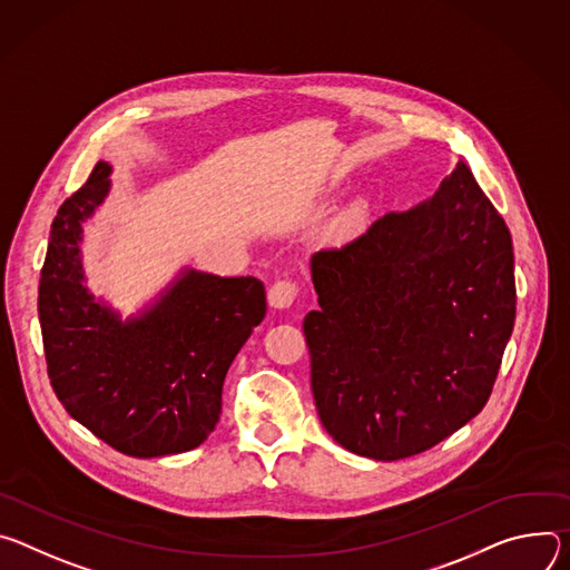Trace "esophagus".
I'll list each match as a JSON object with an SVG mask.
<instances>
[{
    "instance_id": "esophagus-1",
    "label": "esophagus",
    "mask_w": 570,
    "mask_h": 570,
    "mask_svg": "<svg viewBox=\"0 0 570 570\" xmlns=\"http://www.w3.org/2000/svg\"><path fill=\"white\" fill-rule=\"evenodd\" d=\"M296 294H298V289H296V285H294L292 281H278V283H274V285L269 287L267 298H269V305H272V307L285 309V307H289V305L294 303Z\"/></svg>"
}]
</instances>
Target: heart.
<instances>
[{
	"label": "heart",
	"instance_id": "obj_1",
	"mask_svg": "<svg viewBox=\"0 0 570 570\" xmlns=\"http://www.w3.org/2000/svg\"><path fill=\"white\" fill-rule=\"evenodd\" d=\"M366 215H368V208H366L364 202H353V204H348V206L337 215V219H335V233H337L340 237H348V235L357 233V230L364 226Z\"/></svg>",
	"mask_w": 570,
	"mask_h": 570
}]
</instances>
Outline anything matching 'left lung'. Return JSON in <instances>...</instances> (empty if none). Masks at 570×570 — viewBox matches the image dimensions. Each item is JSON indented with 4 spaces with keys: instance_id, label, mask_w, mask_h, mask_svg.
<instances>
[{
    "instance_id": "obj_1",
    "label": "left lung",
    "mask_w": 570,
    "mask_h": 570,
    "mask_svg": "<svg viewBox=\"0 0 570 570\" xmlns=\"http://www.w3.org/2000/svg\"><path fill=\"white\" fill-rule=\"evenodd\" d=\"M309 274L312 394L340 446L394 462L480 414L514 328V253L462 160L430 199L314 253Z\"/></svg>"
}]
</instances>
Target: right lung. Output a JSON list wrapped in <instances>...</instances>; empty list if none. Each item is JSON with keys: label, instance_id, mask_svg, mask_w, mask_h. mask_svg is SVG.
<instances>
[{"label": "right lung", "instance_id": "obj_1", "mask_svg": "<svg viewBox=\"0 0 570 570\" xmlns=\"http://www.w3.org/2000/svg\"><path fill=\"white\" fill-rule=\"evenodd\" d=\"M99 160L58 208L38 285L51 387L75 421L131 458L193 451L222 414L224 377L267 312L253 276L183 267L138 312L121 317L95 296L83 267V226L110 193Z\"/></svg>", "mask_w": 570, "mask_h": 570}]
</instances>
